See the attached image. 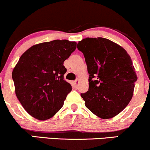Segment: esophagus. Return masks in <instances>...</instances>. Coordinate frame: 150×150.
<instances>
[{
  "label": "esophagus",
  "mask_w": 150,
  "mask_h": 150,
  "mask_svg": "<svg viewBox=\"0 0 150 150\" xmlns=\"http://www.w3.org/2000/svg\"><path fill=\"white\" fill-rule=\"evenodd\" d=\"M79 82H80V80H79V79H76V80H75V81H74V82H73V85H74V86L77 87V85H78V84H79Z\"/></svg>",
  "instance_id": "34e87169"
}]
</instances>
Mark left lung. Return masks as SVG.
Segmentation results:
<instances>
[{
    "mask_svg": "<svg viewBox=\"0 0 150 150\" xmlns=\"http://www.w3.org/2000/svg\"><path fill=\"white\" fill-rule=\"evenodd\" d=\"M77 47L89 74L88 91L81 93L85 106L102 119L113 117L133 96L138 77L132 59L122 47L105 38H86Z\"/></svg>",
    "mask_w": 150,
    "mask_h": 150,
    "instance_id": "obj_1",
    "label": "left lung"
}]
</instances>
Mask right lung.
Wrapping results in <instances>:
<instances>
[{"mask_svg": "<svg viewBox=\"0 0 150 150\" xmlns=\"http://www.w3.org/2000/svg\"><path fill=\"white\" fill-rule=\"evenodd\" d=\"M75 41L54 40L35 45L21 56L12 71L16 97L27 112L39 120L50 118L63 107L71 85L64 80V62Z\"/></svg>", "mask_w": 150, "mask_h": 150, "instance_id": "obj_1", "label": "right lung"}]
</instances>
